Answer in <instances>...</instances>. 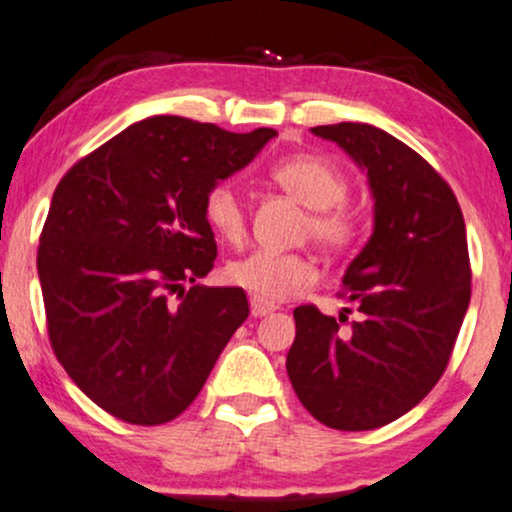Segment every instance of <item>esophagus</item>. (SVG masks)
I'll use <instances>...</instances> for the list:
<instances>
[{
  "mask_svg": "<svg viewBox=\"0 0 512 512\" xmlns=\"http://www.w3.org/2000/svg\"><path fill=\"white\" fill-rule=\"evenodd\" d=\"M250 310L255 317H267V315H272V312L279 310V307H276L274 303H269V300H262V298H257V295H252Z\"/></svg>",
  "mask_w": 512,
  "mask_h": 512,
  "instance_id": "1",
  "label": "esophagus"
}]
</instances>
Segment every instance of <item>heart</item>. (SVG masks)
<instances>
[{"label": "heart", "instance_id": "obj_1", "mask_svg": "<svg viewBox=\"0 0 512 512\" xmlns=\"http://www.w3.org/2000/svg\"><path fill=\"white\" fill-rule=\"evenodd\" d=\"M269 178L283 193L307 207L303 238L334 255L353 250L362 238V214L346 202L348 178L334 162L319 155H293L269 166ZM202 214L226 243L240 245L248 236V207L231 181L209 186ZM317 264L303 252L255 250L226 267L233 286L262 300H286L317 281Z\"/></svg>", "mask_w": 512, "mask_h": 512}]
</instances>
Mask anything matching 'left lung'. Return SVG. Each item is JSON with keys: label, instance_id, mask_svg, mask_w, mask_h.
Segmentation results:
<instances>
[{"label": "left lung", "instance_id": "8db88e82", "mask_svg": "<svg viewBox=\"0 0 512 512\" xmlns=\"http://www.w3.org/2000/svg\"><path fill=\"white\" fill-rule=\"evenodd\" d=\"M312 133L367 171L374 233L338 293L360 315L295 307L286 369L315 420L367 432L415 408L446 372L472 293L465 219L439 171L381 128L346 121Z\"/></svg>", "mask_w": 512, "mask_h": 512}]
</instances>
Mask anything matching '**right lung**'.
<instances>
[{
  "label": "right lung",
  "mask_w": 512,
  "mask_h": 512,
  "mask_svg": "<svg viewBox=\"0 0 512 512\" xmlns=\"http://www.w3.org/2000/svg\"><path fill=\"white\" fill-rule=\"evenodd\" d=\"M274 135L150 116L78 159L54 190L38 248L49 343L116 420L155 427L181 415L248 319L243 288L195 283L217 260L202 202Z\"/></svg>",
  "instance_id": "add662e5"
}]
</instances>
